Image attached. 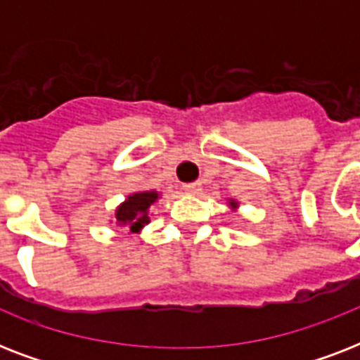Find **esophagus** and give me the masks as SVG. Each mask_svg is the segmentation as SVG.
<instances>
[{"mask_svg": "<svg viewBox=\"0 0 360 360\" xmlns=\"http://www.w3.org/2000/svg\"><path fill=\"white\" fill-rule=\"evenodd\" d=\"M183 191H185L186 194H198V192L202 191V183H198V181H194V183H186V185H183Z\"/></svg>", "mask_w": 360, "mask_h": 360, "instance_id": "34e87169", "label": "esophagus"}]
</instances>
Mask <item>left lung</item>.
<instances>
[{
    "instance_id": "1",
    "label": "left lung",
    "mask_w": 360,
    "mask_h": 360,
    "mask_svg": "<svg viewBox=\"0 0 360 360\" xmlns=\"http://www.w3.org/2000/svg\"><path fill=\"white\" fill-rule=\"evenodd\" d=\"M231 205H233V207H236V205H237V203H236V202H231Z\"/></svg>"
}]
</instances>
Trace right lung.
I'll return each instance as SVG.
<instances>
[{
  "label": "right lung",
  "instance_id": "obj_1",
  "mask_svg": "<svg viewBox=\"0 0 360 360\" xmlns=\"http://www.w3.org/2000/svg\"><path fill=\"white\" fill-rule=\"evenodd\" d=\"M157 198L158 194L155 191L136 192V194L127 198L124 203H121L117 207V213H115L117 224L127 226V230L130 233H138L143 226L149 224L147 211H149L153 203L157 202Z\"/></svg>",
  "mask_w": 360,
  "mask_h": 360
}]
</instances>
